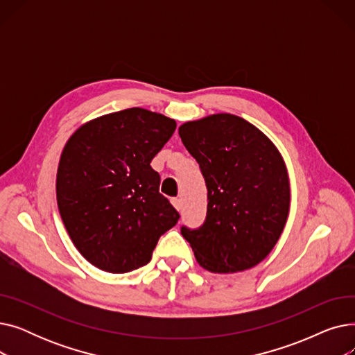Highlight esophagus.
Returning a JSON list of instances; mask_svg holds the SVG:
<instances>
[{
  "label": "esophagus",
  "instance_id": "1",
  "mask_svg": "<svg viewBox=\"0 0 355 355\" xmlns=\"http://www.w3.org/2000/svg\"><path fill=\"white\" fill-rule=\"evenodd\" d=\"M171 202H173V206L180 211L181 210V200L180 198H171Z\"/></svg>",
  "mask_w": 355,
  "mask_h": 355
}]
</instances>
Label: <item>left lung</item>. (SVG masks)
<instances>
[{
    "instance_id": "8db88e82",
    "label": "left lung",
    "mask_w": 355,
    "mask_h": 355,
    "mask_svg": "<svg viewBox=\"0 0 355 355\" xmlns=\"http://www.w3.org/2000/svg\"><path fill=\"white\" fill-rule=\"evenodd\" d=\"M207 187V214L197 229L181 227L197 262L214 273L241 272L270 253L289 211L285 162L260 130L230 114L180 126Z\"/></svg>"
}]
</instances>
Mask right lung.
I'll use <instances>...</instances> for the list:
<instances>
[{
    "instance_id": "right-lung-1",
    "label": "right lung",
    "mask_w": 355,
    "mask_h": 355,
    "mask_svg": "<svg viewBox=\"0 0 355 355\" xmlns=\"http://www.w3.org/2000/svg\"><path fill=\"white\" fill-rule=\"evenodd\" d=\"M177 123L130 107L93 119L67 141L55 194L73 245L96 268L126 273L146 265L178 211L159 193L151 161Z\"/></svg>"
}]
</instances>
